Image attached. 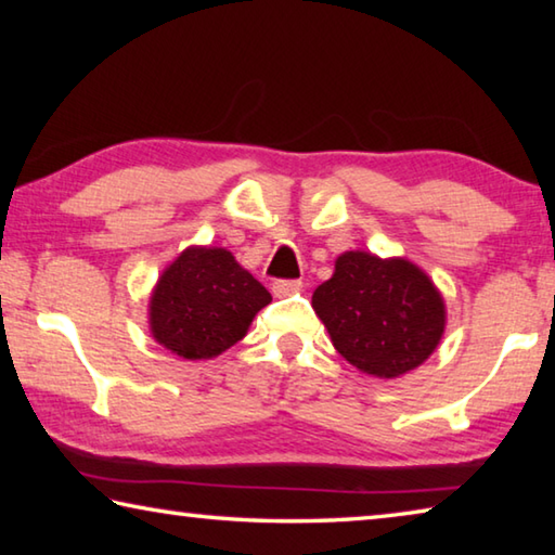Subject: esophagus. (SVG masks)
<instances>
[{
    "label": "esophagus",
    "mask_w": 555,
    "mask_h": 555,
    "mask_svg": "<svg viewBox=\"0 0 555 555\" xmlns=\"http://www.w3.org/2000/svg\"><path fill=\"white\" fill-rule=\"evenodd\" d=\"M300 281L298 279H276L274 284H271V291H274V296H279V298H284V296H291V294H296V291H300Z\"/></svg>",
    "instance_id": "obj_1"
}]
</instances>
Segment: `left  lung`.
<instances>
[{
	"label": "left lung",
	"mask_w": 555,
	"mask_h": 555,
	"mask_svg": "<svg viewBox=\"0 0 555 555\" xmlns=\"http://www.w3.org/2000/svg\"><path fill=\"white\" fill-rule=\"evenodd\" d=\"M313 311L335 350L364 374L393 379L428 360L446 327V306L424 271L406 259L345 251L315 288Z\"/></svg>",
	"instance_id": "8db88e82"
}]
</instances>
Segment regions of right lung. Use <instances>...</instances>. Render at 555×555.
<instances>
[{"label": "right lung", "instance_id": "right-lung-1", "mask_svg": "<svg viewBox=\"0 0 555 555\" xmlns=\"http://www.w3.org/2000/svg\"><path fill=\"white\" fill-rule=\"evenodd\" d=\"M271 294L228 249L191 247L154 288L149 323L156 343L183 360H210L247 335Z\"/></svg>", "mask_w": 555, "mask_h": 555}]
</instances>
